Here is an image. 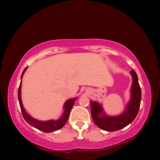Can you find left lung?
Instances as JSON below:
<instances>
[{
	"label": "left lung",
	"instance_id": "left-lung-1",
	"mask_svg": "<svg viewBox=\"0 0 160 160\" xmlns=\"http://www.w3.org/2000/svg\"><path fill=\"white\" fill-rule=\"evenodd\" d=\"M131 74L132 80L131 88V99L122 114L117 116H109L105 113L100 103L90 101L93 120L94 123L102 130L111 132L118 131L131 124L136 118L140 106L142 93L136 73L132 70Z\"/></svg>",
	"mask_w": 160,
	"mask_h": 160
}]
</instances>
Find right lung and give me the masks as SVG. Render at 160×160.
<instances>
[{
	"mask_svg": "<svg viewBox=\"0 0 160 160\" xmlns=\"http://www.w3.org/2000/svg\"><path fill=\"white\" fill-rule=\"evenodd\" d=\"M28 69V67H27L25 69H24L23 72L21 76V81H20V84L18 88V101L20 107V109H21L22 116L25 119V121L28 122L29 124H30L32 127L34 128L38 129V130L42 131L45 132H51L53 131H55L57 130H59L61 128H62L64 124H66V122L68 120V118H69V115L70 113V111L72 108L73 104L75 101L78 98H71V99L68 100L65 102V103L64 104V112L62 115H61V117L57 120H50L48 121H40L38 120H36V119L33 118L32 116L27 113L25 111V108L22 106V100H21V85H22V78L24 73H25V71Z\"/></svg>",
	"mask_w": 160,
	"mask_h": 160,
	"instance_id": "add662e5",
	"label": "right lung"
}]
</instances>
